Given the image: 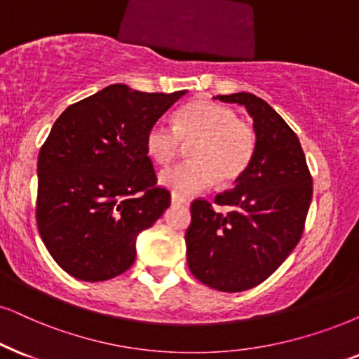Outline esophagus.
Instances as JSON below:
<instances>
[{"mask_svg": "<svg viewBox=\"0 0 359 359\" xmlns=\"http://www.w3.org/2000/svg\"><path fill=\"white\" fill-rule=\"evenodd\" d=\"M170 202L172 203H177V205H189L187 198L180 197V195H177V194H172L170 195Z\"/></svg>", "mask_w": 359, "mask_h": 359, "instance_id": "1", "label": "esophagus"}]
</instances>
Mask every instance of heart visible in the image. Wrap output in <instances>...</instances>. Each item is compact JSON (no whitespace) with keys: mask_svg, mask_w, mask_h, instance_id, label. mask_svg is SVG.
Returning a JSON list of instances; mask_svg holds the SVG:
<instances>
[{"mask_svg":"<svg viewBox=\"0 0 359 359\" xmlns=\"http://www.w3.org/2000/svg\"><path fill=\"white\" fill-rule=\"evenodd\" d=\"M190 162L169 167L158 184L177 195H194L213 182L230 185L242 177L255 154L257 137L237 112L212 101H195L175 117V127L157 121L146 134V151L157 164L167 165L179 156L182 144Z\"/></svg>","mask_w":359,"mask_h":359,"instance_id":"1","label":"heart"}]
</instances>
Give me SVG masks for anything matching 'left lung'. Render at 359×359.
<instances>
[{"instance_id":"8db88e82","label":"left lung","mask_w":359,"mask_h":359,"mask_svg":"<svg viewBox=\"0 0 359 359\" xmlns=\"http://www.w3.org/2000/svg\"><path fill=\"white\" fill-rule=\"evenodd\" d=\"M240 104L253 119L257 146L248 169L232 190L190 207L185 233L192 275L219 292H243L265 281L300 242L313 180L297 134L280 114L250 93L217 96Z\"/></svg>"}]
</instances>
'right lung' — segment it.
<instances>
[{
	"instance_id": "add662e5",
	"label": "right lung",
	"mask_w": 359,
	"mask_h": 359,
	"mask_svg": "<svg viewBox=\"0 0 359 359\" xmlns=\"http://www.w3.org/2000/svg\"><path fill=\"white\" fill-rule=\"evenodd\" d=\"M185 94L112 84L54 122L38 157L36 220L48 252L71 276L104 281L124 273L139 233L169 208L146 134Z\"/></svg>"
}]
</instances>
